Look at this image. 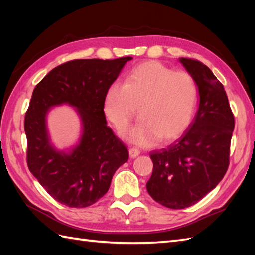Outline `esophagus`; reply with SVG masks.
Here are the masks:
<instances>
[{"instance_id": "esophagus-1", "label": "esophagus", "mask_w": 255, "mask_h": 255, "mask_svg": "<svg viewBox=\"0 0 255 255\" xmlns=\"http://www.w3.org/2000/svg\"><path fill=\"white\" fill-rule=\"evenodd\" d=\"M140 154V150L137 148H130L129 149V155H130V158H137V156Z\"/></svg>"}]
</instances>
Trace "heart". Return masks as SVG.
Instances as JSON below:
<instances>
[{
  "label": "heart",
  "instance_id": "obj_1",
  "mask_svg": "<svg viewBox=\"0 0 255 255\" xmlns=\"http://www.w3.org/2000/svg\"><path fill=\"white\" fill-rule=\"evenodd\" d=\"M196 100L197 88L191 74L151 60L133 68L124 83L115 81L108 86L104 113L117 130H123L139 107L141 119L124 136L149 147L159 140L171 142L181 137L191 124Z\"/></svg>",
  "mask_w": 255,
  "mask_h": 255
}]
</instances>
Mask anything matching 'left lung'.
<instances>
[{
	"instance_id": "8db88e82",
	"label": "left lung",
	"mask_w": 255,
	"mask_h": 255,
	"mask_svg": "<svg viewBox=\"0 0 255 255\" xmlns=\"http://www.w3.org/2000/svg\"><path fill=\"white\" fill-rule=\"evenodd\" d=\"M199 93V106L183 136L166 149L152 151L153 171L147 191L172 209L196 204L223 180L229 166L235 117L224 85L198 60L181 58Z\"/></svg>"
}]
</instances>
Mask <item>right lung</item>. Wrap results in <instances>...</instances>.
Segmentation results:
<instances>
[{"label": "right lung", "instance_id": "1", "mask_svg": "<svg viewBox=\"0 0 255 255\" xmlns=\"http://www.w3.org/2000/svg\"><path fill=\"white\" fill-rule=\"evenodd\" d=\"M131 57L77 59L52 69L36 85L26 112L27 165L47 193L69 207L84 208L104 196L114 173L128 161L126 145L107 126L105 93ZM69 104L83 122V136L69 151H58L47 136L45 117Z\"/></svg>", "mask_w": 255, "mask_h": 255}]
</instances>
